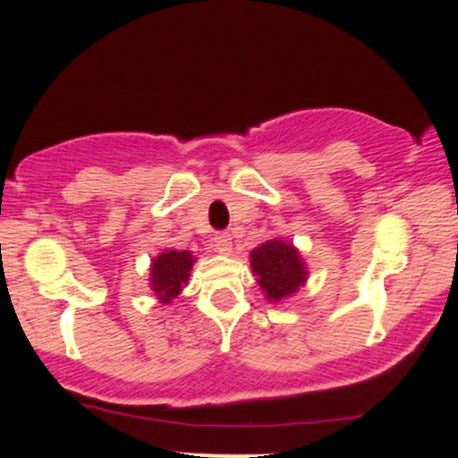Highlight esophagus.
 Returning <instances> with one entry per match:
<instances>
[{
  "mask_svg": "<svg viewBox=\"0 0 458 458\" xmlns=\"http://www.w3.org/2000/svg\"><path fill=\"white\" fill-rule=\"evenodd\" d=\"M213 245L219 254H230L233 251V236L228 233H217L213 236Z\"/></svg>",
  "mask_w": 458,
  "mask_h": 458,
  "instance_id": "34e87169",
  "label": "esophagus"
}]
</instances>
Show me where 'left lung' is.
Wrapping results in <instances>:
<instances>
[{"instance_id": "8db88e82", "label": "left lung", "mask_w": 458, "mask_h": 458, "mask_svg": "<svg viewBox=\"0 0 458 458\" xmlns=\"http://www.w3.org/2000/svg\"><path fill=\"white\" fill-rule=\"evenodd\" d=\"M251 269L259 276L267 299L273 301L293 295L306 282V267L299 259V251L291 243L277 239L267 241L251 251Z\"/></svg>"}]
</instances>
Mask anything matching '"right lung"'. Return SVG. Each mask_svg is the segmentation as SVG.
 Instances as JSON below:
<instances>
[{"mask_svg": "<svg viewBox=\"0 0 458 458\" xmlns=\"http://www.w3.org/2000/svg\"><path fill=\"white\" fill-rule=\"evenodd\" d=\"M193 256L189 251H163L150 267V286L163 303L172 301L182 291V284L189 280Z\"/></svg>", "mask_w": 458, "mask_h": 458, "instance_id": "add662e5", "label": "right lung"}]
</instances>
